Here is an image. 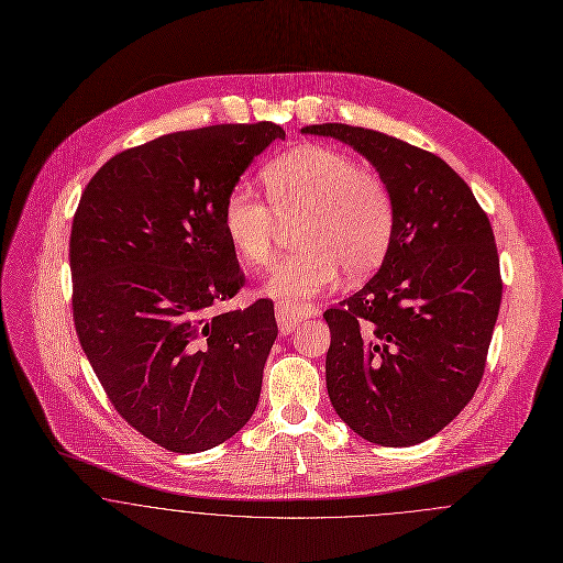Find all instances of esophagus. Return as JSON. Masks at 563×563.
<instances>
[{
	"label": "esophagus",
	"mask_w": 563,
	"mask_h": 563,
	"mask_svg": "<svg viewBox=\"0 0 563 563\" xmlns=\"http://www.w3.org/2000/svg\"><path fill=\"white\" fill-rule=\"evenodd\" d=\"M305 319H307V312L305 311H294V309H287V307H283V305L276 307V321H278V330H280L283 334L294 332L296 325H298L300 321H305Z\"/></svg>",
	"instance_id": "34e87169"
}]
</instances>
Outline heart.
I'll return each mask as SVG.
<instances>
[{
	"mask_svg": "<svg viewBox=\"0 0 563 563\" xmlns=\"http://www.w3.org/2000/svg\"><path fill=\"white\" fill-rule=\"evenodd\" d=\"M269 205L246 186L231 189L222 224L231 246L254 269L267 267L285 227L298 222L296 246L276 265L263 291L283 307L305 311L328 291L341 269L361 278L384 261L393 231L395 202L388 184L330 146L305 144L263 170Z\"/></svg>",
	"mask_w": 563,
	"mask_h": 563,
	"instance_id": "heart-1",
	"label": "heart"
}]
</instances>
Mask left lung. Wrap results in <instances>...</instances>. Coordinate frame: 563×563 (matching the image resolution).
Returning <instances> with one entry per match:
<instances>
[{
	"label": "left lung",
	"instance_id": "obj_1",
	"mask_svg": "<svg viewBox=\"0 0 563 563\" xmlns=\"http://www.w3.org/2000/svg\"><path fill=\"white\" fill-rule=\"evenodd\" d=\"M388 184L395 231L374 278L323 312L325 386L358 437L410 446L473 399L499 317L495 233L464 179L438 155L363 126L323 123Z\"/></svg>",
	"mask_w": 563,
	"mask_h": 563
}]
</instances>
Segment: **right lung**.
<instances>
[{
	"instance_id": "obj_1",
	"label": "right lung",
	"mask_w": 563,
	"mask_h": 563,
	"mask_svg": "<svg viewBox=\"0 0 563 563\" xmlns=\"http://www.w3.org/2000/svg\"><path fill=\"white\" fill-rule=\"evenodd\" d=\"M274 123L177 131L126 148L84 189L70 227L73 321L108 399L142 437L198 453L252 417L278 334L274 302L213 312L246 285L224 198Z\"/></svg>"
}]
</instances>
